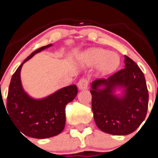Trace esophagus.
<instances>
[{
    "instance_id": "esophagus-1",
    "label": "esophagus",
    "mask_w": 158,
    "mask_h": 158,
    "mask_svg": "<svg viewBox=\"0 0 158 158\" xmlns=\"http://www.w3.org/2000/svg\"><path fill=\"white\" fill-rule=\"evenodd\" d=\"M88 85H89V80L86 78H81L77 83V86L80 90L86 89L88 88Z\"/></svg>"
}]
</instances>
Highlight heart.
Segmentation results:
<instances>
[{
    "label": "heart",
    "mask_w": 158,
    "mask_h": 158,
    "mask_svg": "<svg viewBox=\"0 0 158 158\" xmlns=\"http://www.w3.org/2000/svg\"><path fill=\"white\" fill-rule=\"evenodd\" d=\"M82 59L87 65H98V69L102 74H109L119 65L120 59L115 52H108L100 48L89 49L83 54Z\"/></svg>",
    "instance_id": "obj_1"
}]
</instances>
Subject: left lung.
<instances>
[{"instance_id": "1", "label": "left lung", "mask_w": 158, "mask_h": 158, "mask_svg": "<svg viewBox=\"0 0 158 158\" xmlns=\"http://www.w3.org/2000/svg\"><path fill=\"white\" fill-rule=\"evenodd\" d=\"M125 68L106 79L92 83V109L99 129L114 135H126L139 127L147 114L149 93L142 71L125 55ZM100 86L104 89H100ZM124 89V96L114 94L115 87Z\"/></svg>"}]
</instances>
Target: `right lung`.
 Segmentation results:
<instances>
[{
    "label": "right lung",
    "instance_id": "1",
    "mask_svg": "<svg viewBox=\"0 0 158 158\" xmlns=\"http://www.w3.org/2000/svg\"><path fill=\"white\" fill-rule=\"evenodd\" d=\"M51 44L32 52L12 75L7 97V111L14 126L21 134L35 139H47L58 135L65 123V106L77 94L75 85L67 86L41 100H35L25 93L20 80L23 63Z\"/></svg>",
    "mask_w": 158,
    "mask_h": 158
}]
</instances>
